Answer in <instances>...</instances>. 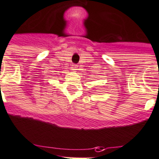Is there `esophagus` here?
I'll return each mask as SVG.
<instances>
[{
    "label": "esophagus",
    "instance_id": "34e87169",
    "mask_svg": "<svg viewBox=\"0 0 159 159\" xmlns=\"http://www.w3.org/2000/svg\"><path fill=\"white\" fill-rule=\"evenodd\" d=\"M77 67H78V65H76V64H73L72 65V68H74L75 70V69H76Z\"/></svg>",
    "mask_w": 159,
    "mask_h": 159
}]
</instances>
